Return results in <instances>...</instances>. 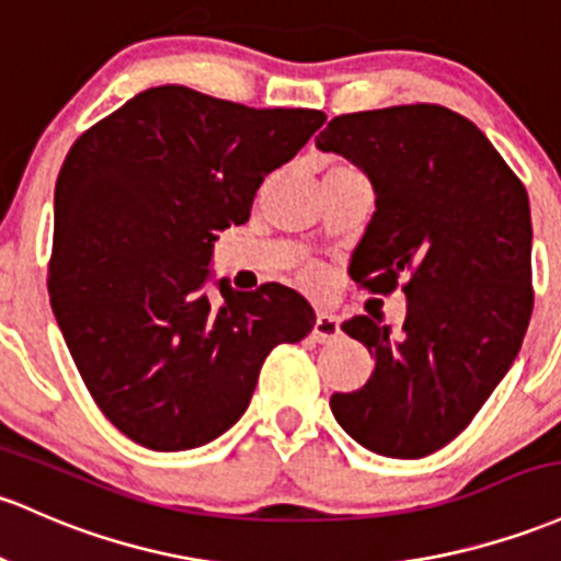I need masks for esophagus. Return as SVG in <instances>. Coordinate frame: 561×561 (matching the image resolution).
I'll return each mask as SVG.
<instances>
[{
	"mask_svg": "<svg viewBox=\"0 0 561 561\" xmlns=\"http://www.w3.org/2000/svg\"><path fill=\"white\" fill-rule=\"evenodd\" d=\"M337 335H341V319H337L335 313H330V311H319L317 322H313V330H311L313 341L328 343Z\"/></svg>",
	"mask_w": 561,
	"mask_h": 561,
	"instance_id": "1",
	"label": "esophagus"
}]
</instances>
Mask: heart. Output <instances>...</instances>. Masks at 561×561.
<instances>
[{"instance_id": "1", "label": "heart", "mask_w": 561, "mask_h": 561, "mask_svg": "<svg viewBox=\"0 0 561 561\" xmlns=\"http://www.w3.org/2000/svg\"><path fill=\"white\" fill-rule=\"evenodd\" d=\"M300 279H304L306 285H317L319 271L317 268H304V271H300Z\"/></svg>"}]
</instances>
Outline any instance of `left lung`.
Listing matches in <instances>:
<instances>
[{
    "label": "left lung",
    "instance_id": "obj_1",
    "mask_svg": "<svg viewBox=\"0 0 561 561\" xmlns=\"http://www.w3.org/2000/svg\"><path fill=\"white\" fill-rule=\"evenodd\" d=\"M317 146L375 186L351 279L408 295L399 335L370 317L341 324L375 373L332 393V415L367 450L426 458L469 426L519 354L533 317L527 191L471 119L436 103L341 114Z\"/></svg>",
    "mask_w": 561,
    "mask_h": 561
}]
</instances>
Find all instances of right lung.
Returning <instances> with one entry per match:
<instances>
[{
    "label": "right lung",
    "mask_w": 561,
    "mask_h": 561,
    "mask_svg": "<svg viewBox=\"0 0 561 561\" xmlns=\"http://www.w3.org/2000/svg\"><path fill=\"white\" fill-rule=\"evenodd\" d=\"M317 108H250L183 84L138 92L73 140L55 183L50 304L103 415L157 453L202 447L248 410L268 351L317 322L276 282L205 293L215 231L248 224Z\"/></svg>",
    "instance_id": "obj_1"
}]
</instances>
